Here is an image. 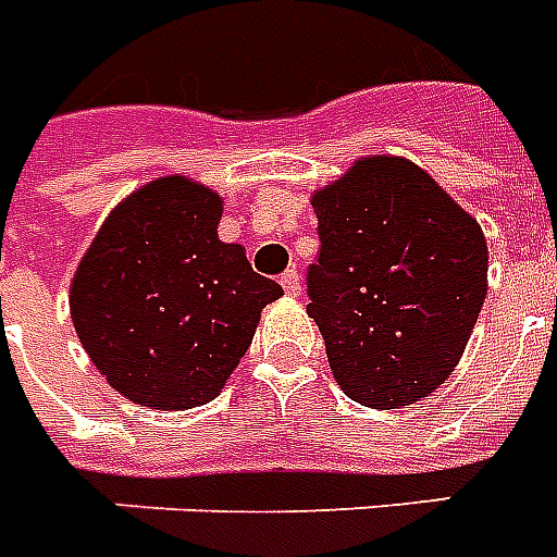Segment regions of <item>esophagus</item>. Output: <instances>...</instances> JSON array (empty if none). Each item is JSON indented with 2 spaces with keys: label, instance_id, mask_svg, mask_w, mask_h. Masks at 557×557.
<instances>
[{
  "label": "esophagus",
  "instance_id": "esophagus-1",
  "mask_svg": "<svg viewBox=\"0 0 557 557\" xmlns=\"http://www.w3.org/2000/svg\"><path fill=\"white\" fill-rule=\"evenodd\" d=\"M280 286H283V292H286V294H292V297H300V288H302L300 271H297V269L286 271V274L280 277Z\"/></svg>",
  "mask_w": 557,
  "mask_h": 557
}]
</instances>
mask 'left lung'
Returning a JSON list of instances; mask_svg holds the SVG:
<instances>
[{
  "label": "left lung",
  "mask_w": 557,
  "mask_h": 557,
  "mask_svg": "<svg viewBox=\"0 0 557 557\" xmlns=\"http://www.w3.org/2000/svg\"><path fill=\"white\" fill-rule=\"evenodd\" d=\"M320 257L309 318L337 386L372 409L435 392L486 300V239L441 185L400 157H363L311 197Z\"/></svg>",
  "instance_id": "8db88e82"
}]
</instances>
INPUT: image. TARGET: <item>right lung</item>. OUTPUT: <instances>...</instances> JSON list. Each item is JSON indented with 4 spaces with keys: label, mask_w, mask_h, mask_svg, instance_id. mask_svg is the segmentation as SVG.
Listing matches in <instances>:
<instances>
[{
    "label": "right lung",
    "mask_w": 557,
    "mask_h": 557,
    "mask_svg": "<svg viewBox=\"0 0 557 557\" xmlns=\"http://www.w3.org/2000/svg\"><path fill=\"white\" fill-rule=\"evenodd\" d=\"M220 194L160 176L120 202L71 283V318L106 381L153 409L214 400L237 369L260 311L283 297L223 243Z\"/></svg>",
    "instance_id": "obj_1"
}]
</instances>
